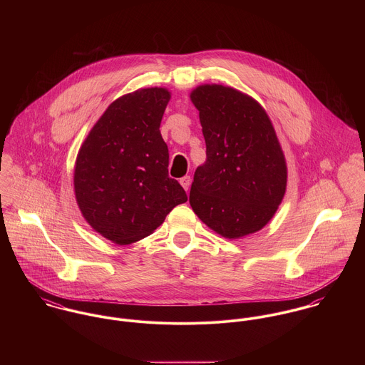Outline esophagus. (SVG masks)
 I'll return each mask as SVG.
<instances>
[{"instance_id": "34e87169", "label": "esophagus", "mask_w": 365, "mask_h": 365, "mask_svg": "<svg viewBox=\"0 0 365 365\" xmlns=\"http://www.w3.org/2000/svg\"><path fill=\"white\" fill-rule=\"evenodd\" d=\"M180 184L182 185V188H184L185 191H188V190H190V185H191V177H190V175L182 177V178L180 180Z\"/></svg>"}]
</instances>
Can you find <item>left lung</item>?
I'll return each mask as SVG.
<instances>
[{"label":"left lung","instance_id":"8db88e82","mask_svg":"<svg viewBox=\"0 0 365 365\" xmlns=\"http://www.w3.org/2000/svg\"><path fill=\"white\" fill-rule=\"evenodd\" d=\"M190 98L200 110L207 160L194 174L190 204L217 235L240 239L261 230L287 190L288 168L275 129L253 97L202 84Z\"/></svg>","mask_w":365,"mask_h":365}]
</instances>
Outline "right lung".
Instances as JSON below:
<instances>
[{"label":"right lung","instance_id":"right-lung-1","mask_svg":"<svg viewBox=\"0 0 365 365\" xmlns=\"http://www.w3.org/2000/svg\"><path fill=\"white\" fill-rule=\"evenodd\" d=\"M171 93L140 88L106 108L83 142L74 165V194L87 223L125 246L149 235L171 209L187 202L168 177V148L160 123Z\"/></svg>","mask_w":365,"mask_h":365}]
</instances>
